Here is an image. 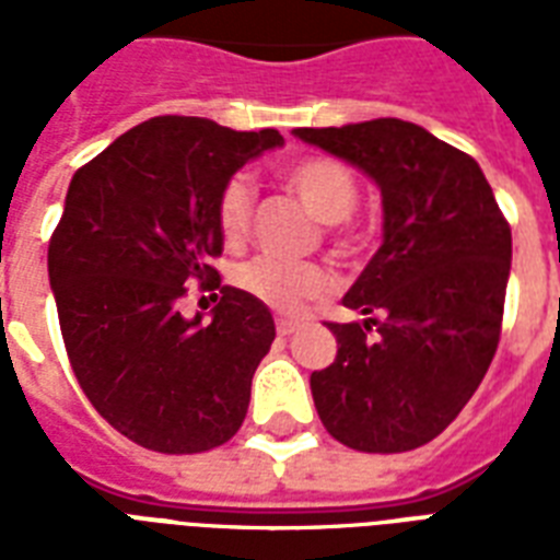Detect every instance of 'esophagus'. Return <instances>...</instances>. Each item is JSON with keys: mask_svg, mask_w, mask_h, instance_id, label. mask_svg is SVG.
<instances>
[{"mask_svg": "<svg viewBox=\"0 0 560 560\" xmlns=\"http://www.w3.org/2000/svg\"><path fill=\"white\" fill-rule=\"evenodd\" d=\"M299 328H302L299 319H290V316H279V319H276V331H279V337H290V334L299 331Z\"/></svg>", "mask_w": 560, "mask_h": 560, "instance_id": "1", "label": "esophagus"}]
</instances>
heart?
I'll use <instances>...</instances> for the list:
<instances>
[{
  "label": "heart",
  "instance_id": "1",
  "mask_svg": "<svg viewBox=\"0 0 560 560\" xmlns=\"http://www.w3.org/2000/svg\"><path fill=\"white\" fill-rule=\"evenodd\" d=\"M281 179L305 209L325 223L337 253L351 255L358 249V235L351 229V211L358 206V179L342 162L331 156H299L284 165ZM255 191L244 174L229 177L214 200V223L226 244H241L249 235L253 223ZM235 288L246 296L258 299L261 305L279 314H296L311 302L331 296L337 288L334 272L319 261H281L270 255H258L235 270Z\"/></svg>",
  "mask_w": 560,
  "mask_h": 560
}]
</instances>
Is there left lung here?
Returning a JSON list of instances; mask_svg holds the SVG:
<instances>
[{
	"mask_svg": "<svg viewBox=\"0 0 560 560\" xmlns=\"http://www.w3.org/2000/svg\"><path fill=\"white\" fill-rule=\"evenodd\" d=\"M293 133L366 171L383 194V244L342 299L369 319L325 323L337 358L311 374L316 412L351 451H416L459 416L494 360L509 220L477 160L412 121Z\"/></svg>",
	"mask_w": 560,
	"mask_h": 560,
	"instance_id": "1",
	"label": "left lung"
}]
</instances>
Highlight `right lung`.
Returning a JSON list of instances; mask_svg holds the SVG:
<instances>
[{"label":"right lung","mask_w":560,"mask_h":560,"mask_svg":"<svg viewBox=\"0 0 560 560\" xmlns=\"http://www.w3.org/2000/svg\"><path fill=\"white\" fill-rule=\"evenodd\" d=\"M209 118L156 116L74 171L48 241L66 354L90 404L130 442L202 453L241 430L249 386L276 340L258 299L223 288L220 186L281 144ZM218 287L212 323L178 314L186 283Z\"/></svg>","instance_id":"1"}]
</instances>
